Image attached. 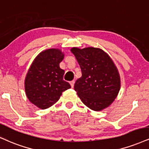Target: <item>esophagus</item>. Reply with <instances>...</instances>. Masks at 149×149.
Masks as SVG:
<instances>
[{
	"instance_id": "esophagus-1",
	"label": "esophagus",
	"mask_w": 149,
	"mask_h": 149,
	"mask_svg": "<svg viewBox=\"0 0 149 149\" xmlns=\"http://www.w3.org/2000/svg\"><path fill=\"white\" fill-rule=\"evenodd\" d=\"M74 84H75L74 80H72V81L70 82V85H71V87H72V88H73V87H74Z\"/></svg>"
}]
</instances>
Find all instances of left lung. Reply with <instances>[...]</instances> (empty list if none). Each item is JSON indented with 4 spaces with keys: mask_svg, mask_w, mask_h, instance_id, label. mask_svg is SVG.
Returning <instances> with one entry per match:
<instances>
[{
    "mask_svg": "<svg viewBox=\"0 0 149 149\" xmlns=\"http://www.w3.org/2000/svg\"><path fill=\"white\" fill-rule=\"evenodd\" d=\"M71 51L81 69L74 89L82 103L94 111L110 106L121 87L119 71L111 57L98 48L73 47Z\"/></svg>",
    "mask_w": 149,
    "mask_h": 149,
    "instance_id": "1",
    "label": "left lung"
}]
</instances>
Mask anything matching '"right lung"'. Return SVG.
Instances as JSON below:
<instances>
[{
	"label": "right lung",
	"instance_id": "1",
	"mask_svg": "<svg viewBox=\"0 0 149 149\" xmlns=\"http://www.w3.org/2000/svg\"><path fill=\"white\" fill-rule=\"evenodd\" d=\"M63 52L50 48L35 57L25 78V91L28 100L39 108H48L60 99L62 92L71 88L64 81V71L60 63L64 59Z\"/></svg>",
	"mask_w": 149,
	"mask_h": 149
}]
</instances>
